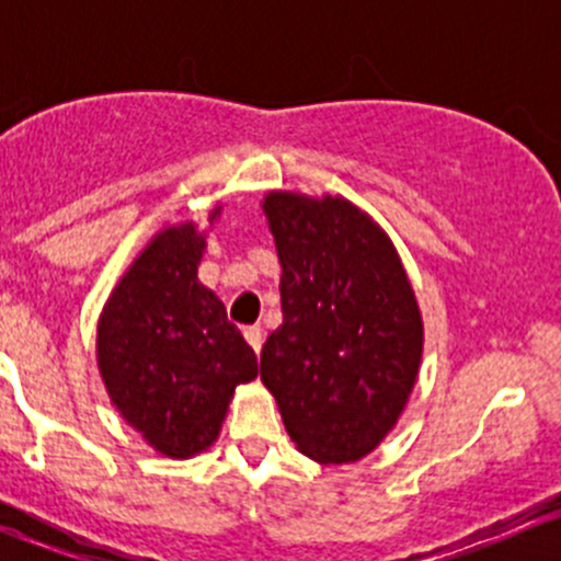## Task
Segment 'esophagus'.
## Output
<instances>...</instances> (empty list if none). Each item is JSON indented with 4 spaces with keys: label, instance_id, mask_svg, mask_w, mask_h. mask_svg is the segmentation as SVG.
Segmentation results:
<instances>
[{
    "label": "esophagus",
    "instance_id": "34e87169",
    "mask_svg": "<svg viewBox=\"0 0 561 561\" xmlns=\"http://www.w3.org/2000/svg\"><path fill=\"white\" fill-rule=\"evenodd\" d=\"M244 339L249 342V347L254 350V353H260V347H263V328H260V325H247L244 328Z\"/></svg>",
    "mask_w": 561,
    "mask_h": 561
}]
</instances>
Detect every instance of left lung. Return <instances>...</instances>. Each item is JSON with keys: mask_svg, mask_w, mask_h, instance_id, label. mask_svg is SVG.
<instances>
[{"mask_svg": "<svg viewBox=\"0 0 561 561\" xmlns=\"http://www.w3.org/2000/svg\"><path fill=\"white\" fill-rule=\"evenodd\" d=\"M282 325L260 380L287 434L320 463L358 461L399 421L423 355V320L380 225L344 197L268 192Z\"/></svg>", "mask_w": 561, "mask_h": 561, "instance_id": "obj_1", "label": "left lung"}]
</instances>
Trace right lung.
<instances>
[{"instance_id":"add662e5","label":"right lung","mask_w":561,"mask_h":561,"mask_svg":"<svg viewBox=\"0 0 561 561\" xmlns=\"http://www.w3.org/2000/svg\"><path fill=\"white\" fill-rule=\"evenodd\" d=\"M203 249L206 236L192 222L160 230L118 279L98 325L107 396L171 458L211 448L236 386L257 377L254 350L197 279Z\"/></svg>"}]
</instances>
